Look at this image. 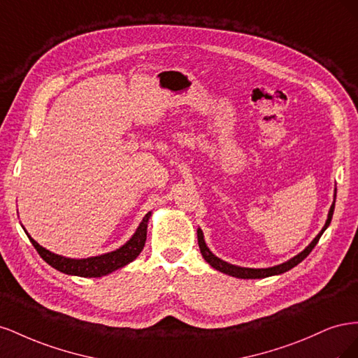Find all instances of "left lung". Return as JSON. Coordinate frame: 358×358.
<instances>
[{
  "mask_svg": "<svg viewBox=\"0 0 358 358\" xmlns=\"http://www.w3.org/2000/svg\"><path fill=\"white\" fill-rule=\"evenodd\" d=\"M334 201H336V192H334ZM334 201H333L331 208H330V212H329V216H327L326 225L322 227V230L318 233V236L310 242V245L305 249V251H301V252H300L299 255H296L294 258L288 259L287 263H282V264L275 266V267H268V268H248V267H239V266L229 264V263L222 262L221 258L215 257V255L209 251V248L206 246L204 239H203V231L199 229V230H197V239H199L200 252H201V255H203V258L206 259V262H208L213 268L220 270V272H222V273H225V275L234 276V278H241V279H262V278H267V276H273V275H280V273H284V272H288L289 268H292L294 266H297L299 263H301L303 259H305V258L312 252V249L315 248V245L318 243L320 237L322 236V233L326 231V229L330 225L331 216H333V210H334Z\"/></svg>",
  "mask_w": 358,
  "mask_h": 358,
  "instance_id": "obj_1",
  "label": "left lung"
}]
</instances>
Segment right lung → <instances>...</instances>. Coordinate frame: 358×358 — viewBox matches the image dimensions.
<instances>
[{
    "label": "right lung",
    "mask_w": 358,
    "mask_h": 358,
    "mask_svg": "<svg viewBox=\"0 0 358 358\" xmlns=\"http://www.w3.org/2000/svg\"><path fill=\"white\" fill-rule=\"evenodd\" d=\"M149 216H150V212L145 215V218L142 222H140L134 236L124 246L109 254L83 258V259L66 258V257L53 254L48 251V249L40 246L29 234L27 236L29 237L32 246L37 249L40 257L53 268H57L59 272L67 273V275H76L82 278H100L107 273H112L116 268L127 266L128 263H131L133 259H136L137 255L142 252L146 242V229H148Z\"/></svg>",
    "instance_id": "right-lung-1"
}]
</instances>
